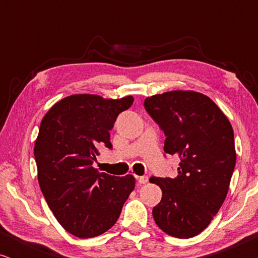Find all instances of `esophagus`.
Returning <instances> with one entry per match:
<instances>
[{
  "label": "esophagus",
  "mask_w": 258,
  "mask_h": 258,
  "mask_svg": "<svg viewBox=\"0 0 258 258\" xmlns=\"http://www.w3.org/2000/svg\"><path fill=\"white\" fill-rule=\"evenodd\" d=\"M148 181H149L148 176H141V177H139V183H140V184H146Z\"/></svg>",
  "instance_id": "34e87169"
}]
</instances>
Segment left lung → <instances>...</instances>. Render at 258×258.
Listing matches in <instances>:
<instances>
[{"instance_id": "8db88e82", "label": "left lung", "mask_w": 258, "mask_h": 258, "mask_svg": "<svg viewBox=\"0 0 258 258\" xmlns=\"http://www.w3.org/2000/svg\"><path fill=\"white\" fill-rule=\"evenodd\" d=\"M144 109L164 133V153L179 157L175 178H150L162 189L154 220L168 235L194 237L227 197L236 164L234 130L221 109L196 91L154 95Z\"/></svg>"}]
</instances>
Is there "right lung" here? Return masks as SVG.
Wrapping results in <instances>:
<instances>
[{"instance_id": "1", "label": "right lung", "mask_w": 258, "mask_h": 258, "mask_svg": "<svg viewBox=\"0 0 258 258\" xmlns=\"http://www.w3.org/2000/svg\"><path fill=\"white\" fill-rule=\"evenodd\" d=\"M134 98L72 95L52 105L35 142L38 183L56 220L69 234L90 238L109 230L135 188L132 175L116 177L93 167L98 149H112L110 130Z\"/></svg>"}]
</instances>
